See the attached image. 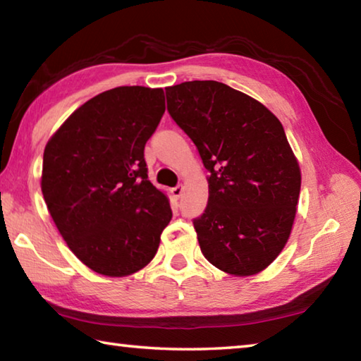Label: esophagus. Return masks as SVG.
Masks as SVG:
<instances>
[{"label":"esophagus","mask_w":361,"mask_h":361,"mask_svg":"<svg viewBox=\"0 0 361 361\" xmlns=\"http://www.w3.org/2000/svg\"><path fill=\"white\" fill-rule=\"evenodd\" d=\"M183 185H176L175 188H172V195L175 199H180L181 197V194H183Z\"/></svg>","instance_id":"esophagus-1"}]
</instances>
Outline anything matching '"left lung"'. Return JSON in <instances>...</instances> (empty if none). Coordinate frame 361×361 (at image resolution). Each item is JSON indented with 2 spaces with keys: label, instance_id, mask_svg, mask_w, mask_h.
Returning <instances> with one entry per match:
<instances>
[{
  "label": "left lung",
  "instance_id": "1",
  "mask_svg": "<svg viewBox=\"0 0 361 361\" xmlns=\"http://www.w3.org/2000/svg\"><path fill=\"white\" fill-rule=\"evenodd\" d=\"M172 119L209 170V204L194 219L207 261L231 276L261 272L288 242L301 170L283 126L247 94L218 81L166 89Z\"/></svg>",
  "mask_w": 361,
  "mask_h": 361
}]
</instances>
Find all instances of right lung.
Masks as SVG:
<instances>
[{"label": "right lung", "mask_w": 361, "mask_h": 361, "mask_svg": "<svg viewBox=\"0 0 361 361\" xmlns=\"http://www.w3.org/2000/svg\"><path fill=\"white\" fill-rule=\"evenodd\" d=\"M164 111L162 89L122 85L79 106L44 148L47 210L78 259L102 276L143 269L172 219L145 162Z\"/></svg>", "instance_id": "add662e5"}]
</instances>
